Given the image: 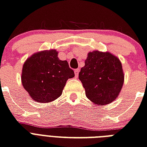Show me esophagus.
I'll return each mask as SVG.
<instances>
[{"mask_svg": "<svg viewBox=\"0 0 147 147\" xmlns=\"http://www.w3.org/2000/svg\"><path fill=\"white\" fill-rule=\"evenodd\" d=\"M75 75H76V77H78V72H79V69H75Z\"/></svg>", "mask_w": 147, "mask_h": 147, "instance_id": "34e87169", "label": "esophagus"}]
</instances>
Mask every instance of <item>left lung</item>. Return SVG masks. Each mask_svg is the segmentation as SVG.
Segmentation results:
<instances>
[{
	"mask_svg": "<svg viewBox=\"0 0 147 147\" xmlns=\"http://www.w3.org/2000/svg\"><path fill=\"white\" fill-rule=\"evenodd\" d=\"M78 78L90 100L99 105L114 101L123 84L122 64L110 53L90 52L81 69Z\"/></svg>",
	"mask_w": 147,
	"mask_h": 147,
	"instance_id": "8db88e82",
	"label": "left lung"
}]
</instances>
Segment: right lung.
Segmentation results:
<instances>
[{
	"instance_id": "obj_1",
	"label": "right lung",
	"mask_w": 147,
	"mask_h": 147,
	"mask_svg": "<svg viewBox=\"0 0 147 147\" xmlns=\"http://www.w3.org/2000/svg\"><path fill=\"white\" fill-rule=\"evenodd\" d=\"M55 49L33 54L23 66L24 88L37 102H51L62 95L66 81L75 76L67 61L58 58Z\"/></svg>"
}]
</instances>
